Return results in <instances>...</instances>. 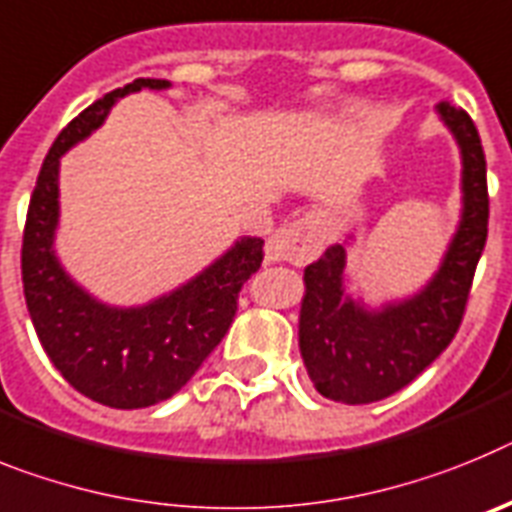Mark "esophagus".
<instances>
[{
    "label": "esophagus",
    "mask_w": 512,
    "mask_h": 512,
    "mask_svg": "<svg viewBox=\"0 0 512 512\" xmlns=\"http://www.w3.org/2000/svg\"><path fill=\"white\" fill-rule=\"evenodd\" d=\"M327 242V226L319 213H304L291 224L281 226L273 237L268 239L265 255L273 262H293V265H306L317 260Z\"/></svg>",
    "instance_id": "1"
}]
</instances>
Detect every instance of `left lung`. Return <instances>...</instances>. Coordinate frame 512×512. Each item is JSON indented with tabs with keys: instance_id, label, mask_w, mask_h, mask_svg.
Returning <instances> with one entry per match:
<instances>
[{
	"instance_id": "1",
	"label": "left lung",
	"mask_w": 512,
	"mask_h": 512,
	"mask_svg": "<svg viewBox=\"0 0 512 512\" xmlns=\"http://www.w3.org/2000/svg\"><path fill=\"white\" fill-rule=\"evenodd\" d=\"M438 115L461 149V208L441 268L417 296L371 311L345 296V247L335 244L304 270L299 348L322 397L371 404L415 381L451 345L464 319L474 270L487 242V162L469 113L438 102Z\"/></svg>"
}]
</instances>
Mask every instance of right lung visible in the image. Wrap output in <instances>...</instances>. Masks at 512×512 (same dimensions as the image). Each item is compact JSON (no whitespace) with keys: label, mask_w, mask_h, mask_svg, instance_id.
Returning a JSON list of instances; mask_svg holds the SVG:
<instances>
[{"label":"right lung","mask_w":512,"mask_h":512,"mask_svg":"<svg viewBox=\"0 0 512 512\" xmlns=\"http://www.w3.org/2000/svg\"><path fill=\"white\" fill-rule=\"evenodd\" d=\"M167 90V79H133L108 92L59 133L43 159L22 231V288L43 350L79 394L115 410L170 399L229 332L239 291L260 270L262 239L242 237L193 281L162 299L115 309L71 281L53 252L59 226V159L102 126L128 92Z\"/></svg>","instance_id":"1"}]
</instances>
